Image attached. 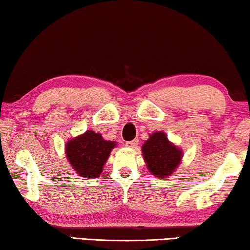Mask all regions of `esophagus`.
Here are the masks:
<instances>
[{
    "label": "esophagus",
    "instance_id": "esophagus-1",
    "mask_svg": "<svg viewBox=\"0 0 250 250\" xmlns=\"http://www.w3.org/2000/svg\"><path fill=\"white\" fill-rule=\"evenodd\" d=\"M137 145H138V140H132V141L125 142V146H128V148H136Z\"/></svg>",
    "mask_w": 250,
    "mask_h": 250
}]
</instances>
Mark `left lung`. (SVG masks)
Segmentation results:
<instances>
[{
  "instance_id": "8db88e82",
  "label": "left lung",
  "mask_w": 250,
  "mask_h": 250,
  "mask_svg": "<svg viewBox=\"0 0 250 250\" xmlns=\"http://www.w3.org/2000/svg\"><path fill=\"white\" fill-rule=\"evenodd\" d=\"M141 149L146 168L154 177H168L181 162L182 151L162 131L153 132Z\"/></svg>"
}]
</instances>
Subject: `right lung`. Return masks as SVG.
Wrapping results in <instances>:
<instances>
[{"label":"right lung","instance_id":"1","mask_svg":"<svg viewBox=\"0 0 250 250\" xmlns=\"http://www.w3.org/2000/svg\"><path fill=\"white\" fill-rule=\"evenodd\" d=\"M116 142L104 140L100 133L88 130L65 145V156L71 167L81 177L97 178L104 170Z\"/></svg>","mask_w":250,"mask_h":250}]
</instances>
